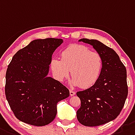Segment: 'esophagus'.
I'll use <instances>...</instances> for the list:
<instances>
[{
	"label": "esophagus",
	"mask_w": 135,
	"mask_h": 135,
	"mask_svg": "<svg viewBox=\"0 0 135 135\" xmlns=\"http://www.w3.org/2000/svg\"><path fill=\"white\" fill-rule=\"evenodd\" d=\"M70 96H73V95H75V92L73 90H70Z\"/></svg>",
	"instance_id": "34e87169"
}]
</instances>
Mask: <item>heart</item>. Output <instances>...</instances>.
I'll list each match as a JSON object with an SVG mask.
<instances>
[{"label":"heart","instance_id":"heart-1","mask_svg":"<svg viewBox=\"0 0 135 135\" xmlns=\"http://www.w3.org/2000/svg\"><path fill=\"white\" fill-rule=\"evenodd\" d=\"M50 67L59 81H62L69 75L70 83L81 88H89L98 81L103 68L102 58L99 53L91 52L83 45L75 44L62 51L61 59L54 57Z\"/></svg>","mask_w":135,"mask_h":135}]
</instances>
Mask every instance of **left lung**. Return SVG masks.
<instances>
[{
	"instance_id": "1",
	"label": "left lung",
	"mask_w": 135,
	"mask_h": 135,
	"mask_svg": "<svg viewBox=\"0 0 135 135\" xmlns=\"http://www.w3.org/2000/svg\"><path fill=\"white\" fill-rule=\"evenodd\" d=\"M79 41L91 45L102 58L98 81L76 93L81 100L77 120L86 127H96L114 120L123 108L128 95L127 69L116 52L99 41L86 38Z\"/></svg>"
}]
</instances>
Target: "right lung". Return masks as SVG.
I'll use <instances>...</instances> for the list:
<instances>
[{"label": "right lung", "instance_id": "add662e5", "mask_svg": "<svg viewBox=\"0 0 135 135\" xmlns=\"http://www.w3.org/2000/svg\"><path fill=\"white\" fill-rule=\"evenodd\" d=\"M62 39L35 40L13 56L6 72L5 95L19 120L42 127L54 120L57 103L69 96L61 83L48 76L52 55Z\"/></svg>", "mask_w": 135, "mask_h": 135}]
</instances>
